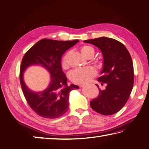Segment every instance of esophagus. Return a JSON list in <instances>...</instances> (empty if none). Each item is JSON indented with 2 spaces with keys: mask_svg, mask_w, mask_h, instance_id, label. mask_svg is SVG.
<instances>
[{
  "mask_svg": "<svg viewBox=\"0 0 149 149\" xmlns=\"http://www.w3.org/2000/svg\"><path fill=\"white\" fill-rule=\"evenodd\" d=\"M85 86V85H83V84H82V85H79L80 87H83V86Z\"/></svg>",
  "mask_w": 149,
  "mask_h": 149,
  "instance_id": "34e87169",
  "label": "esophagus"
}]
</instances>
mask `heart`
Wrapping results in <instances>:
<instances>
[{
  "label": "heart",
  "instance_id": "obj_1",
  "mask_svg": "<svg viewBox=\"0 0 149 149\" xmlns=\"http://www.w3.org/2000/svg\"><path fill=\"white\" fill-rule=\"evenodd\" d=\"M81 55L86 58H92L94 55V49L90 45H83L80 48ZM68 56L69 52L66 53L61 58V66L64 69L68 67ZM96 74V70L92 67H87L85 68L76 69L70 73V79L73 83L76 84H85L90 81V80Z\"/></svg>",
  "mask_w": 149,
  "mask_h": 149
}]
</instances>
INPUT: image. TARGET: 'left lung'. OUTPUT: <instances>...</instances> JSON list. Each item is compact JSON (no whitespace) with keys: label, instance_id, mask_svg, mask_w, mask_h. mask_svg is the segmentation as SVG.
<instances>
[{"label":"left lung","instance_id":"8db88e82","mask_svg":"<svg viewBox=\"0 0 149 149\" xmlns=\"http://www.w3.org/2000/svg\"><path fill=\"white\" fill-rule=\"evenodd\" d=\"M98 47L103 54L104 67L98 81L105 88L90 102L92 109L100 114H115L123 107L134 86V72L132 57L124 45L115 39L100 37L85 40Z\"/></svg>","mask_w":149,"mask_h":149}]
</instances>
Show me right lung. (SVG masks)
<instances>
[{"instance_id":"1","label":"right lung","mask_w":149,"mask_h":149,"mask_svg":"<svg viewBox=\"0 0 149 149\" xmlns=\"http://www.w3.org/2000/svg\"><path fill=\"white\" fill-rule=\"evenodd\" d=\"M78 42V40L58 41L44 38L35 44L24 55L20 66L21 86L29 106L40 117L56 118L68 109L70 91L79 88V86L74 84L68 85L67 77L62 70L61 57ZM32 65H42L50 73V83L44 91H32L24 83L23 72Z\"/></svg>"}]
</instances>
